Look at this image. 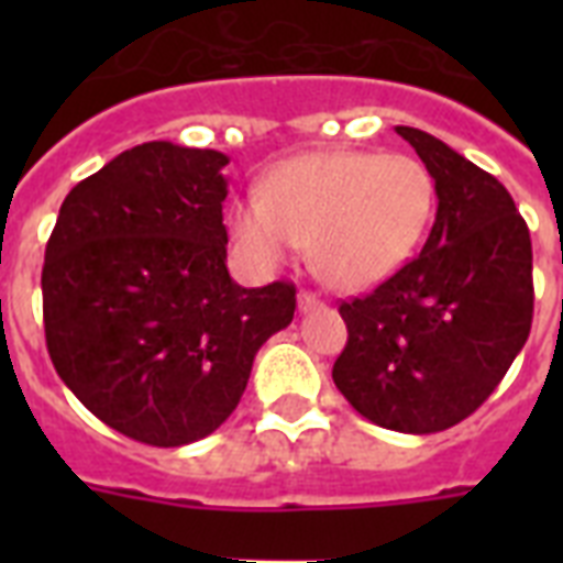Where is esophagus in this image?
Masks as SVG:
<instances>
[{
    "label": "esophagus",
    "instance_id": "1",
    "mask_svg": "<svg viewBox=\"0 0 563 563\" xmlns=\"http://www.w3.org/2000/svg\"><path fill=\"white\" fill-rule=\"evenodd\" d=\"M318 307H321V298H318L316 291H307V289L300 291V295H298L300 312H309V309H318Z\"/></svg>",
    "mask_w": 563,
    "mask_h": 563
}]
</instances>
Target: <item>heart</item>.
<instances>
[{
  "label": "heart",
  "instance_id": "obj_1",
  "mask_svg": "<svg viewBox=\"0 0 563 563\" xmlns=\"http://www.w3.org/2000/svg\"><path fill=\"white\" fill-rule=\"evenodd\" d=\"M435 180L409 154L327 152L283 163L263 198L233 207V236L256 263L277 265L312 245L335 289H368L394 274L429 224Z\"/></svg>",
  "mask_w": 563,
  "mask_h": 563
}]
</instances>
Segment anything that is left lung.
<instances>
[{
  "mask_svg": "<svg viewBox=\"0 0 563 563\" xmlns=\"http://www.w3.org/2000/svg\"><path fill=\"white\" fill-rule=\"evenodd\" d=\"M435 180L423 251L371 295L342 300L335 388L371 423L429 435L497 388L532 330V239L494 175L418 128L397 125Z\"/></svg>",
  "mask_w": 563,
  "mask_h": 563,
  "instance_id": "left-lung-1",
  "label": "left lung"
}]
</instances>
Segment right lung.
I'll return each mask as SVG.
<instances>
[{
	"label": "right lung",
	"instance_id": "right-lung-1",
	"mask_svg": "<svg viewBox=\"0 0 563 563\" xmlns=\"http://www.w3.org/2000/svg\"><path fill=\"white\" fill-rule=\"evenodd\" d=\"M228 157L143 143L60 203L43 263L46 347L66 388L140 444L184 446L230 418L295 286L228 274Z\"/></svg>",
	"mask_w": 563,
	"mask_h": 563
}]
</instances>
